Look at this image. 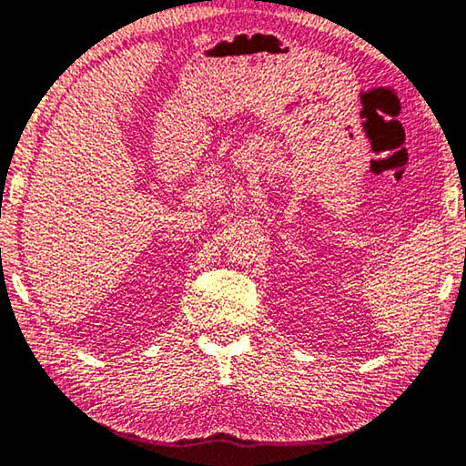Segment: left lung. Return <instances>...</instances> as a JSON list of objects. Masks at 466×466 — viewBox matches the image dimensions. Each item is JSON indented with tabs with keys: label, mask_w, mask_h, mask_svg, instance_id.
I'll return each mask as SVG.
<instances>
[{
	"label": "left lung",
	"mask_w": 466,
	"mask_h": 466,
	"mask_svg": "<svg viewBox=\"0 0 466 466\" xmlns=\"http://www.w3.org/2000/svg\"><path fill=\"white\" fill-rule=\"evenodd\" d=\"M464 217H466V210H464Z\"/></svg>",
	"instance_id": "1"
}]
</instances>
